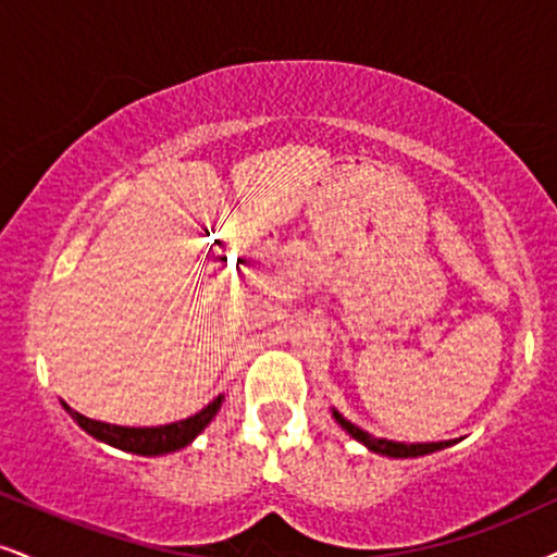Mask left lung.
Returning <instances> with one entry per match:
<instances>
[{"instance_id":"left-lung-1","label":"left lung","mask_w":557,"mask_h":557,"mask_svg":"<svg viewBox=\"0 0 557 557\" xmlns=\"http://www.w3.org/2000/svg\"><path fill=\"white\" fill-rule=\"evenodd\" d=\"M333 418L338 421V425L343 431H346L348 436H354L356 442L367 446L369 451H374V455H382V457H393V459H413V457H425V455H434V451H442L446 446L457 444V438H451V442H429V444H405V442H389V438H374L369 431L359 429V425H354L351 421H346L338 410L333 408Z\"/></svg>"}]
</instances>
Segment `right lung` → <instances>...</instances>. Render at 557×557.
Masks as SVG:
<instances>
[{"label": "right lung", "instance_id": "right-lung-1", "mask_svg": "<svg viewBox=\"0 0 557 557\" xmlns=\"http://www.w3.org/2000/svg\"><path fill=\"white\" fill-rule=\"evenodd\" d=\"M224 395H219L211 400L206 408L198 410L196 416L183 418V421L175 423H164V425H144V429H128V425H113V423H102V421H92V418L77 413L69 405L61 400L64 410L74 418V423L79 429H85L89 436L98 438L102 444H111L115 449L132 451V455H141V457H160V455H170V451L183 449L188 446L194 438L201 434V431L214 421V416L222 408Z\"/></svg>", "mask_w": 557, "mask_h": 557}]
</instances>
